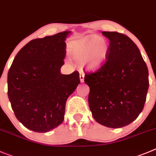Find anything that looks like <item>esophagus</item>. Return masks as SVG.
I'll return each mask as SVG.
<instances>
[{"label":"esophagus","instance_id":"esophagus-1","mask_svg":"<svg viewBox=\"0 0 156 156\" xmlns=\"http://www.w3.org/2000/svg\"><path fill=\"white\" fill-rule=\"evenodd\" d=\"M84 76H85V74H84L83 72L80 73V80L81 83L84 82Z\"/></svg>","mask_w":156,"mask_h":156}]
</instances>
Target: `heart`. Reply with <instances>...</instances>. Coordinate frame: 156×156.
I'll use <instances>...</instances> for the list:
<instances>
[{
  "mask_svg": "<svg viewBox=\"0 0 156 156\" xmlns=\"http://www.w3.org/2000/svg\"><path fill=\"white\" fill-rule=\"evenodd\" d=\"M109 51V43L97 36L87 37L70 45L73 60L90 72L99 70L106 64Z\"/></svg>",
  "mask_w": 156,
  "mask_h": 156,
  "instance_id": "heart-1",
  "label": "heart"
}]
</instances>
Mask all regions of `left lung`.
<instances>
[{"mask_svg": "<svg viewBox=\"0 0 156 156\" xmlns=\"http://www.w3.org/2000/svg\"><path fill=\"white\" fill-rule=\"evenodd\" d=\"M110 51L106 64L86 74L90 87L89 106L98 123L121 128L133 122L142 111L149 89V71L137 46L129 37L103 31Z\"/></svg>", "mask_w": 156, "mask_h": 156, "instance_id": "left-lung-1", "label": "left lung"}]
</instances>
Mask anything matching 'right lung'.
Instances as JSON below:
<instances>
[{
    "instance_id": "add662e5",
    "label": "right lung",
    "mask_w": 156,
    "mask_h": 156,
    "mask_svg": "<svg viewBox=\"0 0 156 156\" xmlns=\"http://www.w3.org/2000/svg\"><path fill=\"white\" fill-rule=\"evenodd\" d=\"M63 31L30 41L16 55L7 74V94L13 111L26 128L47 133L64 119L67 98L80 83V74L60 73L66 57Z\"/></svg>"
}]
</instances>
